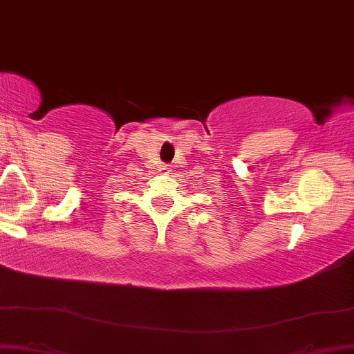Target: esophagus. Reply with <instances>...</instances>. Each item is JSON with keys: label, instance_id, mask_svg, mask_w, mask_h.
<instances>
[{"label": "esophagus", "instance_id": "1", "mask_svg": "<svg viewBox=\"0 0 354 354\" xmlns=\"http://www.w3.org/2000/svg\"><path fill=\"white\" fill-rule=\"evenodd\" d=\"M161 169H162V171H169V166H167V165H165V166H162Z\"/></svg>", "mask_w": 354, "mask_h": 354}]
</instances>
